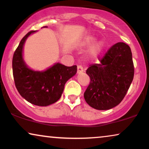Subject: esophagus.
Masks as SVG:
<instances>
[{"label": "esophagus", "mask_w": 149, "mask_h": 149, "mask_svg": "<svg viewBox=\"0 0 149 149\" xmlns=\"http://www.w3.org/2000/svg\"><path fill=\"white\" fill-rule=\"evenodd\" d=\"M84 70H83V68L82 66H80V65H79L78 66H77V73H82Z\"/></svg>", "instance_id": "34e87169"}]
</instances>
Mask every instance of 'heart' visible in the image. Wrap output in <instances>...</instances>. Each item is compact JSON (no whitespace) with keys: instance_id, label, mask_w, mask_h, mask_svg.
<instances>
[{"instance_id":"obj_1","label":"heart","mask_w":149,"mask_h":149,"mask_svg":"<svg viewBox=\"0 0 149 149\" xmlns=\"http://www.w3.org/2000/svg\"><path fill=\"white\" fill-rule=\"evenodd\" d=\"M94 41L95 38H93V36H89V37L85 38L84 41H83V45L85 47L90 46L91 45H92ZM102 48V42H99V43L96 44L92 49H91V54L93 55V56H97V55L100 52Z\"/></svg>"}]
</instances>
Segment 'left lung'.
I'll return each mask as SVG.
<instances>
[{
    "mask_svg": "<svg viewBox=\"0 0 149 149\" xmlns=\"http://www.w3.org/2000/svg\"><path fill=\"white\" fill-rule=\"evenodd\" d=\"M99 61V64H91L86 70L90 83L84 98L93 109L109 110L123 100L133 81L131 49L124 42H117Z\"/></svg>",
    "mask_w": 149,
    "mask_h": 149,
    "instance_id": "1",
    "label": "left lung"
}]
</instances>
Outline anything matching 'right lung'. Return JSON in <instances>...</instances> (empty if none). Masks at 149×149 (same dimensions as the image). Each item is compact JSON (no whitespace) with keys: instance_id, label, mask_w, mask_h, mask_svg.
Segmentation results:
<instances>
[{"instance_id":"1","label":"right lung","mask_w":149,"mask_h":149,"mask_svg":"<svg viewBox=\"0 0 149 149\" xmlns=\"http://www.w3.org/2000/svg\"><path fill=\"white\" fill-rule=\"evenodd\" d=\"M34 32L32 30L26 34L14 52L12 60L14 82L24 99L32 104L46 107L60 98L65 83L76 74L77 66H66L57 63L43 72L28 68L22 58V49L26 38Z\"/></svg>"}]
</instances>
